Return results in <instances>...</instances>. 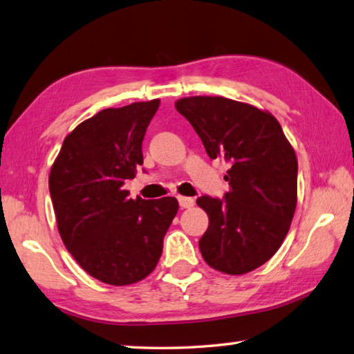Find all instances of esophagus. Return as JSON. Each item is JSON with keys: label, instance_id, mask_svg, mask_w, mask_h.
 <instances>
[{"label": "esophagus", "instance_id": "obj_1", "mask_svg": "<svg viewBox=\"0 0 354 354\" xmlns=\"http://www.w3.org/2000/svg\"><path fill=\"white\" fill-rule=\"evenodd\" d=\"M177 200H178V205H180V208H191V206L194 205V198H192V197L178 196V197H177Z\"/></svg>", "mask_w": 354, "mask_h": 354}]
</instances>
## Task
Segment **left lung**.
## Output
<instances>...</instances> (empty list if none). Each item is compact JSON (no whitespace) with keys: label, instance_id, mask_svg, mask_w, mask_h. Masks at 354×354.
<instances>
[{"label":"left lung","instance_id":"8db88e82","mask_svg":"<svg viewBox=\"0 0 354 354\" xmlns=\"http://www.w3.org/2000/svg\"><path fill=\"white\" fill-rule=\"evenodd\" d=\"M176 109L202 138L206 154L230 163L225 197L202 196L209 217L198 242L205 262L239 276L281 248L297 203V158L274 115L225 97H186Z\"/></svg>","mask_w":354,"mask_h":354}]
</instances>
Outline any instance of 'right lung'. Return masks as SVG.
Wrapping results in <instances>:
<instances>
[{"label":"right lung","instance_id":"add662e5","mask_svg":"<svg viewBox=\"0 0 354 354\" xmlns=\"http://www.w3.org/2000/svg\"><path fill=\"white\" fill-rule=\"evenodd\" d=\"M160 100L108 108L64 138L49 174L58 232L78 265L100 282L123 286L157 266L176 197L136 200L123 188L143 165L142 143Z\"/></svg>","mask_w":354,"mask_h":354}]
</instances>
